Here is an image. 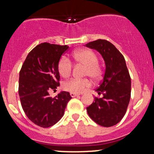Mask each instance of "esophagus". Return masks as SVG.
<instances>
[{
	"label": "esophagus",
	"mask_w": 154,
	"mask_h": 154,
	"mask_svg": "<svg viewBox=\"0 0 154 154\" xmlns=\"http://www.w3.org/2000/svg\"><path fill=\"white\" fill-rule=\"evenodd\" d=\"M70 95H71L72 98H74V97L78 96V95H79V94H78V93H70Z\"/></svg>",
	"instance_id": "obj_1"
}]
</instances>
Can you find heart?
I'll return each instance as SVG.
<instances>
[{"label":"heart","instance_id":"heart-1","mask_svg":"<svg viewBox=\"0 0 154 154\" xmlns=\"http://www.w3.org/2000/svg\"><path fill=\"white\" fill-rule=\"evenodd\" d=\"M74 61L78 64L85 66L84 76L91 77L97 80L100 77L102 70L98 64V56L89 49H82L75 51L72 55ZM58 71L63 77H68L72 71V64L66 56H61L58 61ZM91 82L88 79H72L63 84L65 91L75 93H81L91 87Z\"/></svg>","mask_w":154,"mask_h":154}]
</instances>
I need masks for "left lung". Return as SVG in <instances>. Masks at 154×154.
Returning a JSON list of instances; mask_svg holds the SVG:
<instances>
[{"label": "left lung", "mask_w": 154, "mask_h": 154, "mask_svg": "<svg viewBox=\"0 0 154 154\" xmlns=\"http://www.w3.org/2000/svg\"><path fill=\"white\" fill-rule=\"evenodd\" d=\"M100 53L105 61L103 79L95 90L102 98L87 107L88 114L100 126H114L121 121L126 113L131 95V79L122 54L106 40H95L85 45Z\"/></svg>", "instance_id": "8db88e82"}]
</instances>
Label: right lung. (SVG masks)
<instances>
[{"label": "right lung", "mask_w": 154, "mask_h": 154, "mask_svg": "<svg viewBox=\"0 0 154 154\" xmlns=\"http://www.w3.org/2000/svg\"><path fill=\"white\" fill-rule=\"evenodd\" d=\"M68 45L40 43L26 56L19 72V95L23 110L30 121L41 128H50L64 114L72 97L61 91L54 98L49 91L59 86L58 61Z\"/></svg>", "instance_id": "obj_1"}]
</instances>
